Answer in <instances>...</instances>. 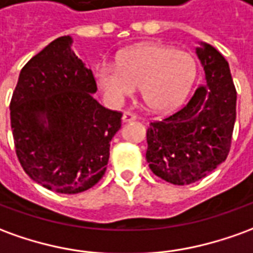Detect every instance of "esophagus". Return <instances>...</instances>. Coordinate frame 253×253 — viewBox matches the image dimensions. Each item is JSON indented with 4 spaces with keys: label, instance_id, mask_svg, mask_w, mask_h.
I'll list each match as a JSON object with an SVG mask.
<instances>
[{
    "label": "esophagus",
    "instance_id": "34e87169",
    "mask_svg": "<svg viewBox=\"0 0 253 253\" xmlns=\"http://www.w3.org/2000/svg\"><path fill=\"white\" fill-rule=\"evenodd\" d=\"M122 119H123V122L135 121V119H137V115L132 114V112H125V114H123V116H122Z\"/></svg>",
    "mask_w": 253,
    "mask_h": 253
}]
</instances>
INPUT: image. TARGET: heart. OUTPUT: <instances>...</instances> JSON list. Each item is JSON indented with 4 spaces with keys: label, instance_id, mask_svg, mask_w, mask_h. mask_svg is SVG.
Wrapping results in <instances>:
<instances>
[{
    "label": "heart",
    "instance_id": "b5f03b06",
    "mask_svg": "<svg viewBox=\"0 0 253 253\" xmlns=\"http://www.w3.org/2000/svg\"><path fill=\"white\" fill-rule=\"evenodd\" d=\"M197 78V63L188 52L162 43H141L123 50L118 65L96 68L97 86L109 102L119 105L141 86L144 102L155 112L181 107Z\"/></svg>",
    "mask_w": 253,
    "mask_h": 253
}]
</instances>
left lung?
<instances>
[{
  "instance_id": "left-lung-1",
  "label": "left lung",
  "mask_w": 253,
  "mask_h": 253,
  "mask_svg": "<svg viewBox=\"0 0 253 253\" xmlns=\"http://www.w3.org/2000/svg\"><path fill=\"white\" fill-rule=\"evenodd\" d=\"M206 84L185 107L146 131V162L153 174L174 185L200 181L229 155L236 122L237 91L229 63L211 45L196 47Z\"/></svg>"
}]
</instances>
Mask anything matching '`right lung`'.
Segmentation results:
<instances>
[{
    "mask_svg": "<svg viewBox=\"0 0 253 253\" xmlns=\"http://www.w3.org/2000/svg\"><path fill=\"white\" fill-rule=\"evenodd\" d=\"M60 37L24 65L10 100L16 155L33 181L75 194L94 186L105 174L111 139L122 112L94 100L91 70Z\"/></svg>",
    "mask_w": 253,
    "mask_h": 253,
    "instance_id": "1",
    "label": "right lung"
}]
</instances>
